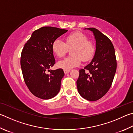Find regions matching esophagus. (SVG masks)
Listing matches in <instances>:
<instances>
[{"instance_id":"34e87169","label":"esophagus","mask_w":133,"mask_h":133,"mask_svg":"<svg viewBox=\"0 0 133 133\" xmlns=\"http://www.w3.org/2000/svg\"><path fill=\"white\" fill-rule=\"evenodd\" d=\"M69 72H70V70H64V73L65 74H68Z\"/></svg>"}]
</instances>
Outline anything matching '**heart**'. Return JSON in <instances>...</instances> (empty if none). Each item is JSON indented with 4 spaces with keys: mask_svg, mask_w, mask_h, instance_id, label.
<instances>
[{
    "mask_svg": "<svg viewBox=\"0 0 133 133\" xmlns=\"http://www.w3.org/2000/svg\"><path fill=\"white\" fill-rule=\"evenodd\" d=\"M65 43L57 39L52 44L53 53L58 57H62L71 51L70 57H66L58 62L57 65L64 70H70L79 66L82 62H87L92 59L95 55L96 48L88 37L80 31H75L68 34L65 38Z\"/></svg>",
    "mask_w": 133,
    "mask_h": 133,
    "instance_id": "heart-1",
    "label": "heart"
}]
</instances>
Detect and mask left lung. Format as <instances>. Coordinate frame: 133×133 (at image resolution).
<instances>
[{"instance_id":"left-lung-1","label":"left lung","mask_w":133,"mask_h":133,"mask_svg":"<svg viewBox=\"0 0 133 133\" xmlns=\"http://www.w3.org/2000/svg\"><path fill=\"white\" fill-rule=\"evenodd\" d=\"M88 29L94 32L96 51L91 62L79 70L76 85L83 98L96 101L104 96L110 88L117 68V61L110 39L95 28Z\"/></svg>"}]
</instances>
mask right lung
I'll list each match as a JSON object with an SVG mask.
<instances>
[{"label":"right lung","instance_id":"obj_1","mask_svg":"<svg viewBox=\"0 0 133 133\" xmlns=\"http://www.w3.org/2000/svg\"><path fill=\"white\" fill-rule=\"evenodd\" d=\"M67 31L57 27H41L32 32L23 48L20 64L23 78L30 91L38 98L50 99L59 91L64 72L61 68L49 70L55 64L52 44Z\"/></svg>","mask_w":133,"mask_h":133}]
</instances>
